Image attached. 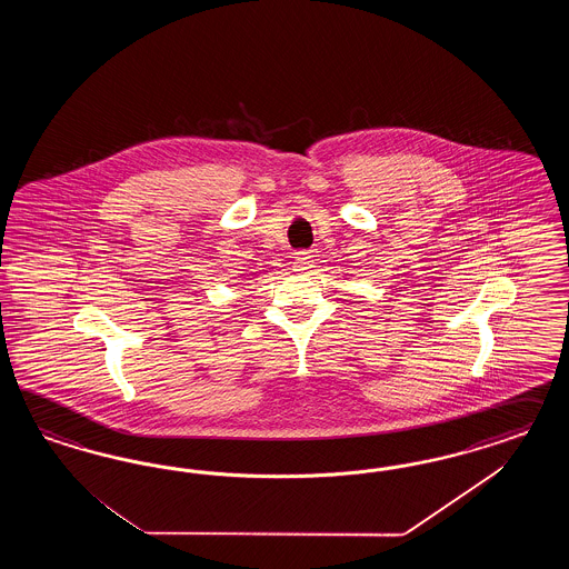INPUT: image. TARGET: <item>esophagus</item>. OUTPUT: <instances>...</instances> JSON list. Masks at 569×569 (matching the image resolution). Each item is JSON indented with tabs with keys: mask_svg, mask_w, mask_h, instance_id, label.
<instances>
[{
	"mask_svg": "<svg viewBox=\"0 0 569 569\" xmlns=\"http://www.w3.org/2000/svg\"><path fill=\"white\" fill-rule=\"evenodd\" d=\"M312 267H315V260H312L310 252H298V254L293 257V271L305 273V271H310Z\"/></svg>",
	"mask_w": 569,
	"mask_h": 569,
	"instance_id": "obj_1",
	"label": "esophagus"
}]
</instances>
